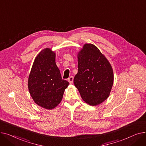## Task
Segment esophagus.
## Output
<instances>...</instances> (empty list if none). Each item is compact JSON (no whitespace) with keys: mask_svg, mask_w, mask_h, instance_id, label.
I'll use <instances>...</instances> for the list:
<instances>
[{"mask_svg":"<svg viewBox=\"0 0 146 146\" xmlns=\"http://www.w3.org/2000/svg\"><path fill=\"white\" fill-rule=\"evenodd\" d=\"M73 79H74V78L73 77V76H70V77L68 79V81L69 83H70V84H72L73 83Z\"/></svg>","mask_w":146,"mask_h":146,"instance_id":"1","label":"esophagus"}]
</instances>
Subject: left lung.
<instances>
[{"mask_svg":"<svg viewBox=\"0 0 146 146\" xmlns=\"http://www.w3.org/2000/svg\"><path fill=\"white\" fill-rule=\"evenodd\" d=\"M78 72L74 85L83 100L96 106L108 98L113 82L111 64L95 45L85 44L79 52Z\"/></svg>","mask_w":146,"mask_h":146,"instance_id":"1","label":"left lung"}]
</instances>
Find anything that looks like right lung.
Listing matches in <instances>:
<instances>
[{"label": "right lung", "mask_w": 146, "mask_h": 146, "mask_svg": "<svg viewBox=\"0 0 146 146\" xmlns=\"http://www.w3.org/2000/svg\"><path fill=\"white\" fill-rule=\"evenodd\" d=\"M56 54L50 48L36 57L29 75L28 89L35 103L47 110L56 107L62 100L69 83L62 79L56 64Z\"/></svg>", "instance_id": "add662e5"}]
</instances>
